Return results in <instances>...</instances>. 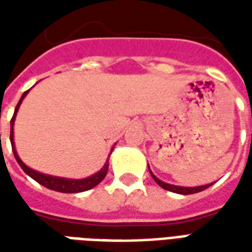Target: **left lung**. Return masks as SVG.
Listing matches in <instances>:
<instances>
[{
	"mask_svg": "<svg viewBox=\"0 0 252 252\" xmlns=\"http://www.w3.org/2000/svg\"><path fill=\"white\" fill-rule=\"evenodd\" d=\"M150 170V167H148ZM150 174L153 175L154 181L158 184L160 188H163V189L169 190V191H173V193H178V194H193V193H198V191H202V190H205L206 188H209L213 184H208V185H202V186H194V188H185V186H175V185H170V184H166L163 181L158 180L155 175L153 174V171L150 170Z\"/></svg>",
	"mask_w": 252,
	"mask_h": 252,
	"instance_id": "1",
	"label": "left lung"
}]
</instances>
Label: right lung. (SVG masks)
Returning a JSON list of instances; mask_svg holds the SVG:
<instances>
[{"mask_svg":"<svg viewBox=\"0 0 252 252\" xmlns=\"http://www.w3.org/2000/svg\"><path fill=\"white\" fill-rule=\"evenodd\" d=\"M28 92H30V90L24 92V94L21 95L19 104H17L16 109H14L13 117H12V120H10V143H12V150H13L14 158L17 160V163L20 164V167L24 170L25 174L30 175L32 180H35L36 182H39L40 185L46 186L47 189L61 191V193H79V191H86V190L89 189H93L94 186L98 185L99 182L105 178V175L108 173V167H109V160L105 162L104 167L99 170L98 173L90 175L88 178H83V180H68V178H61V177H54V175H47L43 174V173H39V171H35V170L30 169V167L20 159V157L17 155V153H16V147H14L13 126L14 120H16V115H17V112H19L20 105H21L23 99H24V97L27 95ZM112 150H113V148H112Z\"/></svg>","mask_w":252,"mask_h":252,"instance_id":"add662e5","label":"right lung"}]
</instances>
